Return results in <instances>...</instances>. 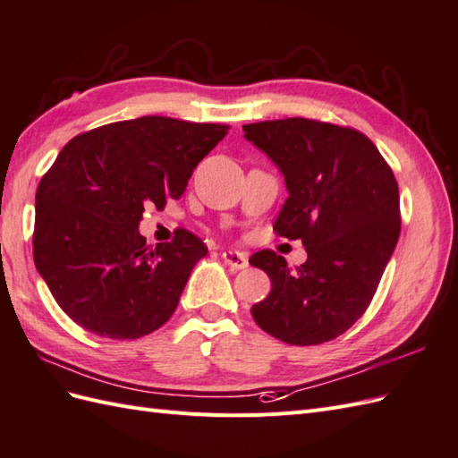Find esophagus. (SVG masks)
<instances>
[{
    "instance_id": "34e87169",
    "label": "esophagus",
    "mask_w": 458,
    "mask_h": 458,
    "mask_svg": "<svg viewBox=\"0 0 458 458\" xmlns=\"http://www.w3.org/2000/svg\"><path fill=\"white\" fill-rule=\"evenodd\" d=\"M223 260L231 267V270H244L249 266V256L239 250H225L221 254Z\"/></svg>"
}]
</instances>
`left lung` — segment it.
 Instances as JSON below:
<instances>
[{"mask_svg": "<svg viewBox=\"0 0 458 458\" xmlns=\"http://www.w3.org/2000/svg\"><path fill=\"white\" fill-rule=\"evenodd\" d=\"M244 138L285 178L287 199L274 231L301 239L307 262L260 250L250 264L272 292L250 313L264 332L292 345L338 338L358 320L381 282L400 235L398 184L365 133L309 118L242 126Z\"/></svg>", "mask_w": 458, "mask_h": 458, "instance_id": "obj_1", "label": "left lung"}]
</instances>
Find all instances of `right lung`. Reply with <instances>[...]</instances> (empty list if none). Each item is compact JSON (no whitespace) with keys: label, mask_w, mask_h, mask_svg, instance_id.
Segmentation results:
<instances>
[{"label":"right lung","mask_w":458,"mask_h":458,"mask_svg":"<svg viewBox=\"0 0 458 458\" xmlns=\"http://www.w3.org/2000/svg\"><path fill=\"white\" fill-rule=\"evenodd\" d=\"M227 130L141 116L64 145L37 188L32 254L55 303L81 328L133 340L171 318L208 247L176 229L171 242L151 249L138 231L141 214L181 198Z\"/></svg>","instance_id":"1"}]
</instances>
